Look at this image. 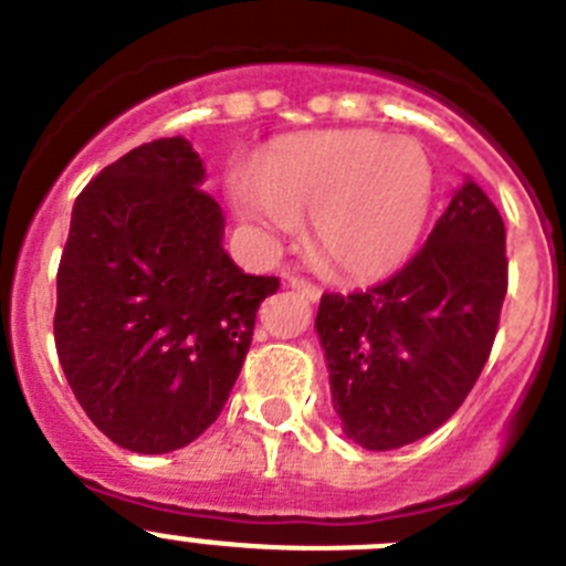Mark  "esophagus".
<instances>
[{
  "label": "esophagus",
  "mask_w": 566,
  "mask_h": 566,
  "mask_svg": "<svg viewBox=\"0 0 566 566\" xmlns=\"http://www.w3.org/2000/svg\"><path fill=\"white\" fill-rule=\"evenodd\" d=\"M290 287H293L295 293H301L304 298H310V301H317L323 295V290L317 287L315 282H310V279H301V276L290 279Z\"/></svg>",
  "instance_id": "esophagus-1"
}]
</instances>
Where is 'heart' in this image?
I'll use <instances>...</instances> for the list:
<instances>
[{"label": "heart", "instance_id": "obj_1", "mask_svg": "<svg viewBox=\"0 0 566 566\" xmlns=\"http://www.w3.org/2000/svg\"><path fill=\"white\" fill-rule=\"evenodd\" d=\"M245 221L265 234L312 221V251L334 276L373 279L411 251L431 201L429 157L376 132L290 137L234 190Z\"/></svg>", "mask_w": 566, "mask_h": 566}]
</instances>
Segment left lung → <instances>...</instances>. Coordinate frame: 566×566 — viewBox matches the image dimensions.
<instances>
[{"mask_svg":"<svg viewBox=\"0 0 566 566\" xmlns=\"http://www.w3.org/2000/svg\"><path fill=\"white\" fill-rule=\"evenodd\" d=\"M506 290L503 218L464 182L387 282L323 295L315 328L345 437L395 451L451 420L490 359Z\"/></svg>","mask_w":566,"mask_h":566,"instance_id":"8db88e82","label":"left lung"}]
</instances>
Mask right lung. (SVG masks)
Wrapping results in <instances>:
<instances>
[{"label":"right lung","mask_w":566,"mask_h":566,"mask_svg":"<svg viewBox=\"0 0 566 566\" xmlns=\"http://www.w3.org/2000/svg\"><path fill=\"white\" fill-rule=\"evenodd\" d=\"M185 137L109 163L76 196L54 345L102 434L135 453L190 446L221 415L276 276L223 251V212Z\"/></svg>","instance_id":"obj_1"}]
</instances>
